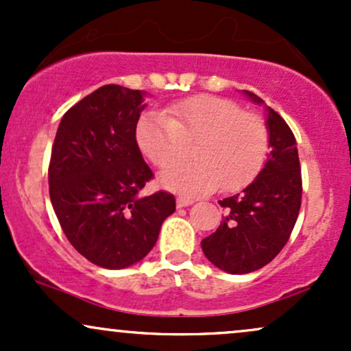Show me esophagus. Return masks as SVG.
Instances as JSON below:
<instances>
[{
  "label": "esophagus",
  "mask_w": 351,
  "mask_h": 351,
  "mask_svg": "<svg viewBox=\"0 0 351 351\" xmlns=\"http://www.w3.org/2000/svg\"><path fill=\"white\" fill-rule=\"evenodd\" d=\"M189 204H193L191 198H186V196H178V198H176V206L178 208L189 206Z\"/></svg>",
  "instance_id": "esophagus-1"
}]
</instances>
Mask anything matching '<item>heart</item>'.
<instances>
[{"instance_id":"obj_1","label":"heart","mask_w":351,"mask_h":351,"mask_svg":"<svg viewBox=\"0 0 351 351\" xmlns=\"http://www.w3.org/2000/svg\"><path fill=\"white\" fill-rule=\"evenodd\" d=\"M199 142L191 163L173 165L160 183L181 195L243 188L263 168L269 147L264 120L243 112L237 104L217 95H195L171 104L165 114L143 115L136 125V142L156 167L171 165L184 142Z\"/></svg>"}]
</instances>
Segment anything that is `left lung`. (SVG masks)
<instances>
[{"instance_id": "obj_1", "label": "left lung", "mask_w": 351, "mask_h": 351, "mask_svg": "<svg viewBox=\"0 0 351 351\" xmlns=\"http://www.w3.org/2000/svg\"><path fill=\"white\" fill-rule=\"evenodd\" d=\"M252 102L264 104L244 90ZM267 110L265 127L271 153L249 186L219 201L226 217L201 241L211 264L229 274H249L269 264L287 244L302 203V175L295 136L285 120Z\"/></svg>"}]
</instances>
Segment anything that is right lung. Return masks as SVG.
<instances>
[{
	"label": "right lung",
	"mask_w": 351,
	"mask_h": 351,
	"mask_svg": "<svg viewBox=\"0 0 351 351\" xmlns=\"http://www.w3.org/2000/svg\"><path fill=\"white\" fill-rule=\"evenodd\" d=\"M145 92L108 84L60 119L49 195L69 243L92 264L125 269L142 261L175 213L167 191L142 196L153 178L136 143Z\"/></svg>",
	"instance_id": "add662e5"
}]
</instances>
